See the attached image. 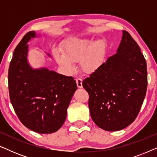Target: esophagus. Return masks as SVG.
Segmentation results:
<instances>
[{
	"label": "esophagus",
	"mask_w": 157,
	"mask_h": 157,
	"mask_svg": "<svg viewBox=\"0 0 157 157\" xmlns=\"http://www.w3.org/2000/svg\"><path fill=\"white\" fill-rule=\"evenodd\" d=\"M76 84H77V86H78V88H82L83 86H82V79H81V78H77L76 79Z\"/></svg>",
	"instance_id": "1"
}]
</instances>
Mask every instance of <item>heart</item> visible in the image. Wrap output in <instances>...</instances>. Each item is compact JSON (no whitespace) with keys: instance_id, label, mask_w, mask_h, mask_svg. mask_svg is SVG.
Returning a JSON list of instances; mask_svg holds the SVG:
<instances>
[{"instance_id":"1","label":"heart","mask_w":157,"mask_h":157,"mask_svg":"<svg viewBox=\"0 0 157 157\" xmlns=\"http://www.w3.org/2000/svg\"><path fill=\"white\" fill-rule=\"evenodd\" d=\"M106 46L104 41L86 38H71L66 42L63 53H55L58 63L68 74H72L76 69L74 62L79 61L81 70L91 74L101 68L104 63Z\"/></svg>"}]
</instances>
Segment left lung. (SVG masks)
<instances>
[{
	"label": "left lung",
	"instance_id": "8db88e82",
	"mask_svg": "<svg viewBox=\"0 0 157 157\" xmlns=\"http://www.w3.org/2000/svg\"><path fill=\"white\" fill-rule=\"evenodd\" d=\"M122 32L117 53L83 81L91 119L109 132L123 129L134 121L147 88L144 56L130 34Z\"/></svg>",
	"mask_w": 157,
	"mask_h": 157
}]
</instances>
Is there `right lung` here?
I'll return each instance as SVG.
<instances>
[{"instance_id": "add662e5", "label": "right lung", "mask_w": 157, "mask_h": 157, "mask_svg": "<svg viewBox=\"0 0 157 157\" xmlns=\"http://www.w3.org/2000/svg\"><path fill=\"white\" fill-rule=\"evenodd\" d=\"M38 36L35 31L29 32L15 48L8 70V89L10 102L21 123L35 132L51 134L66 121L77 85L71 76L45 67H31L28 43Z\"/></svg>"}]
</instances>
